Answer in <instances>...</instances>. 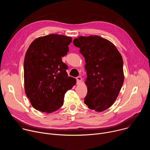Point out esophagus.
I'll use <instances>...</instances> for the list:
<instances>
[{"label": "esophagus", "mask_w": 150, "mask_h": 150, "mask_svg": "<svg viewBox=\"0 0 150 150\" xmlns=\"http://www.w3.org/2000/svg\"><path fill=\"white\" fill-rule=\"evenodd\" d=\"M76 79L77 83L79 84L81 82V81H82V78L81 76H78V77L76 78Z\"/></svg>", "instance_id": "1"}]
</instances>
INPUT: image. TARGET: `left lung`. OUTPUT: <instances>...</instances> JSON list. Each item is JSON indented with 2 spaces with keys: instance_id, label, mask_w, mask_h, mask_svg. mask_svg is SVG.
I'll use <instances>...</instances> for the list:
<instances>
[{
  "instance_id": "1",
  "label": "left lung",
  "mask_w": 150,
  "mask_h": 150,
  "mask_svg": "<svg viewBox=\"0 0 150 150\" xmlns=\"http://www.w3.org/2000/svg\"><path fill=\"white\" fill-rule=\"evenodd\" d=\"M73 43L86 62L84 103L96 112L104 111L116 101L123 83L122 57L111 41L98 35L79 36Z\"/></svg>"
}]
</instances>
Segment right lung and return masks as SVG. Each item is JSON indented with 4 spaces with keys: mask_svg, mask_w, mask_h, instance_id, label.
Returning a JSON list of instances; mask_svg holds the SVG:
<instances>
[{
    "mask_svg": "<svg viewBox=\"0 0 150 150\" xmlns=\"http://www.w3.org/2000/svg\"><path fill=\"white\" fill-rule=\"evenodd\" d=\"M71 42V37L51 34L30 45L24 63V88L34 109L46 113L56 111L63 105L66 92L76 84L62 60Z\"/></svg>",
    "mask_w": 150,
    "mask_h": 150,
    "instance_id": "add662e5",
    "label": "right lung"
}]
</instances>
